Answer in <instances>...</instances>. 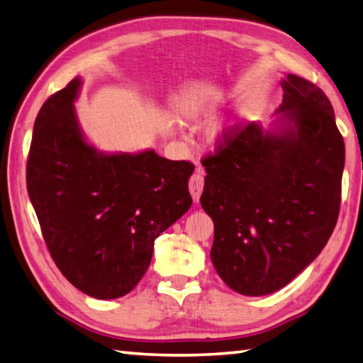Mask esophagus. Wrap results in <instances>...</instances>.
Returning a JSON list of instances; mask_svg holds the SVG:
<instances>
[{
    "label": "esophagus",
    "mask_w": 363,
    "mask_h": 363,
    "mask_svg": "<svg viewBox=\"0 0 363 363\" xmlns=\"http://www.w3.org/2000/svg\"><path fill=\"white\" fill-rule=\"evenodd\" d=\"M189 187H190L191 198H194L195 203H198L199 201V196H201L203 189H204V169L201 167H198L195 169L194 176L190 177Z\"/></svg>",
    "instance_id": "obj_1"
}]
</instances>
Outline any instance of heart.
Returning a JSON list of instances; mask_svg holds the SVG:
<instances>
[{"label":"heart","instance_id":"obj_1","mask_svg":"<svg viewBox=\"0 0 363 363\" xmlns=\"http://www.w3.org/2000/svg\"><path fill=\"white\" fill-rule=\"evenodd\" d=\"M213 109H215L213 101L196 103L194 106H190L189 109L184 112V120L191 123V121H196L198 118L209 117ZM234 133H235V123L234 121L221 123V125H218L217 128L213 129V140L217 143H223V142L229 140V138L234 135Z\"/></svg>","mask_w":363,"mask_h":363}]
</instances>
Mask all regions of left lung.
<instances>
[{
	"label": "left lung",
	"mask_w": 363,
	"mask_h": 363,
	"mask_svg": "<svg viewBox=\"0 0 363 363\" xmlns=\"http://www.w3.org/2000/svg\"><path fill=\"white\" fill-rule=\"evenodd\" d=\"M267 128L235 126L203 160L201 206L213 221L212 264L229 289L264 296L317 259L340 209L345 143L325 91L284 74Z\"/></svg>",
	"instance_id": "obj_1"
}]
</instances>
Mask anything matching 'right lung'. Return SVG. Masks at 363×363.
Masks as SVG:
<instances>
[{
  "mask_svg": "<svg viewBox=\"0 0 363 363\" xmlns=\"http://www.w3.org/2000/svg\"><path fill=\"white\" fill-rule=\"evenodd\" d=\"M81 87L76 76L38 112L28 194L62 274L91 298L115 299L140 282L154 240L190 209L195 167L154 150L99 151L76 112Z\"/></svg>",
  "mask_w": 363,
  "mask_h": 363,
  "instance_id": "add662e5",
  "label": "right lung"
}]
</instances>
